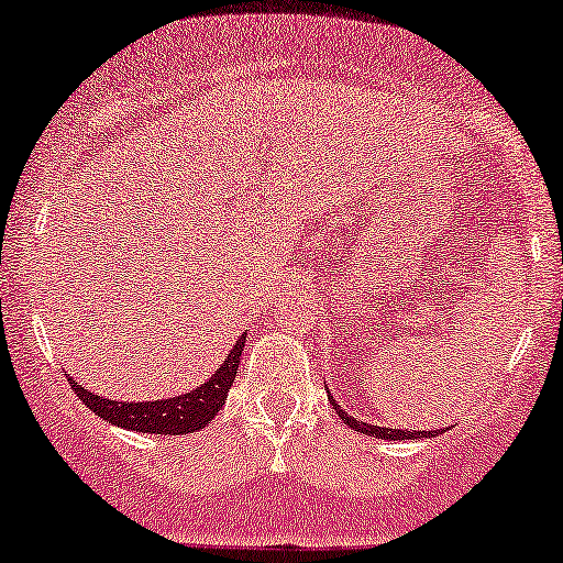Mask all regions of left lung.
Wrapping results in <instances>:
<instances>
[{
	"label": "left lung",
	"instance_id": "8db88e82",
	"mask_svg": "<svg viewBox=\"0 0 563 563\" xmlns=\"http://www.w3.org/2000/svg\"><path fill=\"white\" fill-rule=\"evenodd\" d=\"M329 401H331V407L336 409L339 418L344 420V426H350L352 430H360V433H365V435H373V439L407 441V439H433V435H435V430H397V428H378V426H371V422H363V420L350 418V415H346L344 409L336 405V399L331 397V394H329Z\"/></svg>",
	"mask_w": 563,
	"mask_h": 563
}]
</instances>
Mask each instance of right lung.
<instances>
[{"instance_id": "add662e5", "label": "right lung", "mask_w": 563, "mask_h": 563, "mask_svg": "<svg viewBox=\"0 0 563 563\" xmlns=\"http://www.w3.org/2000/svg\"><path fill=\"white\" fill-rule=\"evenodd\" d=\"M242 346H245V334L238 339V344L229 350L224 363L213 373L206 384H200L192 391L179 394L169 399L154 401H120V399H103L99 394H90L86 386L78 380L67 378L69 386L75 388L80 401H86L90 412L112 422L117 428L137 430V433H162V435H183L196 433L213 420V415L224 407L232 380L238 376Z\"/></svg>"}]
</instances>
